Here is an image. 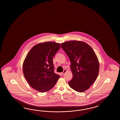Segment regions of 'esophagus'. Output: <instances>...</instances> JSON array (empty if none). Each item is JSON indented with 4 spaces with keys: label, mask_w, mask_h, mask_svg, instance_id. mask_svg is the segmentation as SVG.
<instances>
[{
    "label": "esophagus",
    "mask_w": 120,
    "mask_h": 120,
    "mask_svg": "<svg viewBox=\"0 0 120 120\" xmlns=\"http://www.w3.org/2000/svg\"><path fill=\"white\" fill-rule=\"evenodd\" d=\"M66 72H67V71H66V70H64L61 73V74H62V75H63V74H64Z\"/></svg>",
    "instance_id": "esophagus-1"
}]
</instances>
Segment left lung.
<instances>
[{"label": "left lung", "instance_id": "1", "mask_svg": "<svg viewBox=\"0 0 120 120\" xmlns=\"http://www.w3.org/2000/svg\"><path fill=\"white\" fill-rule=\"evenodd\" d=\"M61 45L71 62L73 78L68 82L69 86L75 91H85L93 84L99 74L100 65L96 53L83 41H70Z\"/></svg>", "mask_w": 120, "mask_h": 120}]
</instances>
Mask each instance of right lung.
Here are the masks:
<instances>
[{
    "label": "right lung",
    "instance_id": "right-lung-1",
    "mask_svg": "<svg viewBox=\"0 0 120 120\" xmlns=\"http://www.w3.org/2000/svg\"><path fill=\"white\" fill-rule=\"evenodd\" d=\"M60 48L59 43H39L29 51L23 64L24 77L29 85L40 92H46L56 84L60 75L54 72L53 58Z\"/></svg>",
    "mask_w": 120,
    "mask_h": 120
}]
</instances>
